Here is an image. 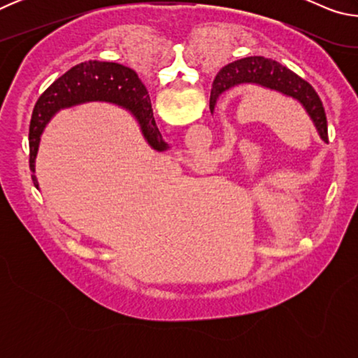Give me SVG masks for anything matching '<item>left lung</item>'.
Returning <instances> with one entry per match:
<instances>
[{
  "label": "left lung",
  "mask_w": 358,
  "mask_h": 358,
  "mask_svg": "<svg viewBox=\"0 0 358 358\" xmlns=\"http://www.w3.org/2000/svg\"><path fill=\"white\" fill-rule=\"evenodd\" d=\"M217 77V88L215 98L210 96V112H215L216 99L220 96L241 85H257L260 88L271 90V92L281 93L286 98L294 99L303 107L308 117L313 121L319 137L324 142H329V132H327V117L319 99L317 93L306 80H303L287 68H284L273 59L264 57H246L229 63L220 71Z\"/></svg>",
  "instance_id": "left-lung-1"
}]
</instances>
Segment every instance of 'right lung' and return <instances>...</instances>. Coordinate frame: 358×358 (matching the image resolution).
Instances as JSON below:
<instances>
[{
    "instance_id": "1",
    "label": "right lung",
    "mask_w": 358,
    "mask_h": 358,
    "mask_svg": "<svg viewBox=\"0 0 358 358\" xmlns=\"http://www.w3.org/2000/svg\"><path fill=\"white\" fill-rule=\"evenodd\" d=\"M217 77L215 78L211 98H215ZM85 102H110L131 112L137 120L145 141L156 151L169 150L162 141L153 117V108L147 88L138 80L137 74L123 64L110 62H85L74 66L58 80L53 82L36 104L29 124V171L34 186L39 189L36 177V157H38L41 137L53 115L72 106Z\"/></svg>"
}]
</instances>
